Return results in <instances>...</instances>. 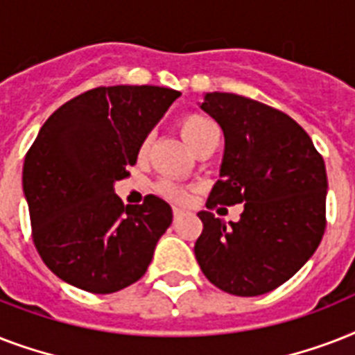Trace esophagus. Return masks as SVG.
I'll return each instance as SVG.
<instances>
[{
	"label": "esophagus",
	"instance_id": "obj_1",
	"mask_svg": "<svg viewBox=\"0 0 355 355\" xmlns=\"http://www.w3.org/2000/svg\"><path fill=\"white\" fill-rule=\"evenodd\" d=\"M184 214H186V210H184V208H173V217H175V221H177V219H180Z\"/></svg>",
	"mask_w": 355,
	"mask_h": 355
}]
</instances>
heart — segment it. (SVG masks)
Masks as SVG:
<instances>
[{
    "label": "heart",
    "mask_w": 355,
    "mask_h": 355,
    "mask_svg": "<svg viewBox=\"0 0 355 355\" xmlns=\"http://www.w3.org/2000/svg\"><path fill=\"white\" fill-rule=\"evenodd\" d=\"M178 130L182 134V138L188 141V145L191 149H197L199 145H202L206 139L217 134V127L214 125V121L202 116V114H186L180 121H178ZM147 150H149V144L147 139L141 141L138 147V158L144 160L147 156ZM158 191L160 195L167 197V199L175 200V202H188L189 200V191L180 184L173 182V180H162L158 184Z\"/></svg>",
    "instance_id": "obj_1"
}]
</instances>
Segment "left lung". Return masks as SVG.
<instances>
[{"mask_svg": "<svg viewBox=\"0 0 355 355\" xmlns=\"http://www.w3.org/2000/svg\"><path fill=\"white\" fill-rule=\"evenodd\" d=\"M200 108L225 134L221 178L206 206L245 202L237 223L199 211L195 258L216 287L258 297L287 282L319 247L326 228V166L287 114L236 94H206Z\"/></svg>", "mask_w": 355, "mask_h": 355, "instance_id": "obj_1", "label": "left lung"}]
</instances>
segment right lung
<instances>
[{"label":"right lung","mask_w":355,"mask_h":355,"mask_svg":"<svg viewBox=\"0 0 355 355\" xmlns=\"http://www.w3.org/2000/svg\"><path fill=\"white\" fill-rule=\"evenodd\" d=\"M178 96L160 86H99L42 125L25 155L24 193L36 250L69 286L108 295L145 275L171 206L156 195L125 206L114 182L128 177L139 144Z\"/></svg>","instance_id":"add662e5"}]
</instances>
